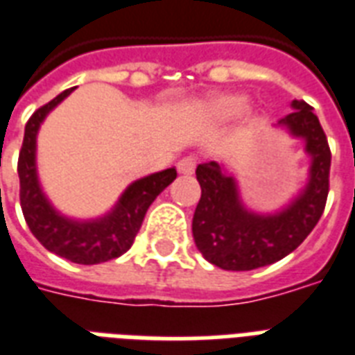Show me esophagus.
I'll use <instances>...</instances> for the list:
<instances>
[{
    "mask_svg": "<svg viewBox=\"0 0 355 355\" xmlns=\"http://www.w3.org/2000/svg\"><path fill=\"white\" fill-rule=\"evenodd\" d=\"M195 166H197V156L193 155L184 156L182 160H178L177 164L178 173H182V175H191L195 171Z\"/></svg>",
    "mask_w": 355,
    "mask_h": 355,
    "instance_id": "34e87169",
    "label": "esophagus"
}]
</instances>
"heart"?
I'll return each instance as SVG.
<instances>
[{
    "mask_svg": "<svg viewBox=\"0 0 355 355\" xmlns=\"http://www.w3.org/2000/svg\"><path fill=\"white\" fill-rule=\"evenodd\" d=\"M243 108H245V97L236 96V94L211 97L210 101L206 103V110H208V114L217 119L232 118V116L241 112Z\"/></svg>",
    "mask_w": 355,
    "mask_h": 355,
    "instance_id": "1",
    "label": "heart"
}]
</instances>
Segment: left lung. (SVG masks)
<instances>
[{
	"label": "left lung",
	"mask_w": 355,
	"mask_h": 355,
	"mask_svg": "<svg viewBox=\"0 0 355 355\" xmlns=\"http://www.w3.org/2000/svg\"><path fill=\"white\" fill-rule=\"evenodd\" d=\"M293 112L278 125L306 141L311 156L302 193L278 214H254L239 200L236 178L217 162L197 166L200 200L193 214V239L210 263L225 270H252L280 261L309 236L324 211L330 191L331 153L319 118L306 101L291 103Z\"/></svg>",
	"instance_id": "obj_1"
}]
</instances>
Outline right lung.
<instances>
[{"label": "right lung", "instance_id": "right-lung-1", "mask_svg": "<svg viewBox=\"0 0 355 355\" xmlns=\"http://www.w3.org/2000/svg\"><path fill=\"white\" fill-rule=\"evenodd\" d=\"M73 88L58 94L53 101L40 107L25 125L24 144L18 156L19 205L25 223L33 236L60 258L73 263L96 265L119 258L132 247L144 217L153 200L177 178V169L153 173L132 182L125 189L118 205L105 217L94 221H73L60 216L46 199L36 175V134L40 123L66 99Z\"/></svg>", "mask_w": 355, "mask_h": 355}]
</instances>
